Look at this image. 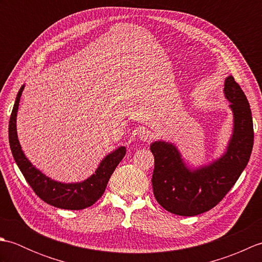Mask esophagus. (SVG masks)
Instances as JSON below:
<instances>
[{
	"instance_id": "34e87169",
	"label": "esophagus",
	"mask_w": 262,
	"mask_h": 262,
	"mask_svg": "<svg viewBox=\"0 0 262 262\" xmlns=\"http://www.w3.org/2000/svg\"><path fill=\"white\" fill-rule=\"evenodd\" d=\"M138 137H140V140L143 142H149L152 140V134L151 132L145 129V128H142V129L138 132Z\"/></svg>"
}]
</instances>
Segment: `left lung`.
<instances>
[{
	"mask_svg": "<svg viewBox=\"0 0 262 262\" xmlns=\"http://www.w3.org/2000/svg\"><path fill=\"white\" fill-rule=\"evenodd\" d=\"M224 94L231 102L234 122L229 145L220 159L190 169L174 144L164 141L151 144L154 197L172 214L194 216L215 207L234 186L249 162L254 136L250 104L232 75L226 77Z\"/></svg>",
	"mask_w": 262,
	"mask_h": 262,
	"instance_id": "1",
	"label": "left lung"
}]
</instances>
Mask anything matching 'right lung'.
Masks as SVG:
<instances>
[{
  "instance_id": "1",
  "label": "right lung",
  "mask_w": 262,
  "mask_h": 262,
  "mask_svg": "<svg viewBox=\"0 0 262 262\" xmlns=\"http://www.w3.org/2000/svg\"><path fill=\"white\" fill-rule=\"evenodd\" d=\"M22 85L16 94V99L9 122V143L11 152L18 164L25 179L29 183L32 190L43 202L57 208L80 210L90 207L102 196L111 174L126 154V147L120 146L105 157L96 173L89 177L86 180L75 183H63L52 180L41 171L36 169L29 160L26 158L21 149V145L16 134V113H18L20 97L24 91Z\"/></svg>"
}]
</instances>
